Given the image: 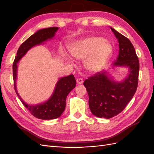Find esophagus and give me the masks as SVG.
I'll use <instances>...</instances> for the list:
<instances>
[{
    "label": "esophagus",
    "mask_w": 154,
    "mask_h": 154,
    "mask_svg": "<svg viewBox=\"0 0 154 154\" xmlns=\"http://www.w3.org/2000/svg\"><path fill=\"white\" fill-rule=\"evenodd\" d=\"M76 81H77V83L79 84V85L82 84L83 83V80L82 78H77Z\"/></svg>",
    "instance_id": "esophagus-1"
}]
</instances>
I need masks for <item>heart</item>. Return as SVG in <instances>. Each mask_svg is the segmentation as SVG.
<instances>
[{"mask_svg":"<svg viewBox=\"0 0 154 154\" xmlns=\"http://www.w3.org/2000/svg\"><path fill=\"white\" fill-rule=\"evenodd\" d=\"M71 55L85 61L87 70L97 72L102 69L112 52V47L103 38L92 36L72 44L69 47Z\"/></svg>","mask_w":154,"mask_h":154,"instance_id":"1","label":"heart"}]
</instances>
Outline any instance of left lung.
<instances>
[{
  "mask_svg": "<svg viewBox=\"0 0 154 154\" xmlns=\"http://www.w3.org/2000/svg\"><path fill=\"white\" fill-rule=\"evenodd\" d=\"M111 30L119 40V54L113 66L129 68V74L122 82H115L100 71L84 81L89 94V106L94 116L110 119L118 115L125 107L137 89L138 84L139 60L135 49L128 39L114 28Z\"/></svg>",
  "mask_w": 154,
  "mask_h": 154,
  "instance_id": "1",
  "label": "left lung"
}]
</instances>
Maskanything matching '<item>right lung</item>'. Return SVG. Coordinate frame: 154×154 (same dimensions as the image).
I'll use <instances>...</instances> for the list:
<instances>
[{"label": "right lung", "instance_id": "1", "mask_svg": "<svg viewBox=\"0 0 154 154\" xmlns=\"http://www.w3.org/2000/svg\"><path fill=\"white\" fill-rule=\"evenodd\" d=\"M57 29V27L42 29L31 35L30 38H28L19 47L17 55L12 65L14 87L16 94L24 106L30 111L31 114L37 119L42 120L55 119L61 115L65 109V101H66L67 96L70 93V91L75 87L76 80L73 75H70L67 77L61 78L56 85L53 94L48 100L42 104H37V105H29L22 100L16 91V80L17 63L21 57L24 56L29 49L35 45L42 44V42L48 39L53 38Z\"/></svg>", "mask_w": 154, "mask_h": 154}]
</instances>
